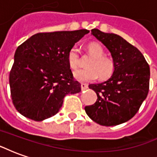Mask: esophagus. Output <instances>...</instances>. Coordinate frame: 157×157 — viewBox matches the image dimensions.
I'll return each instance as SVG.
<instances>
[{"label": "esophagus", "mask_w": 157, "mask_h": 157, "mask_svg": "<svg viewBox=\"0 0 157 157\" xmlns=\"http://www.w3.org/2000/svg\"><path fill=\"white\" fill-rule=\"evenodd\" d=\"M81 86H82V91H84V90H86V89L88 88V86L86 85V84H85V83H82Z\"/></svg>", "instance_id": "obj_1"}]
</instances>
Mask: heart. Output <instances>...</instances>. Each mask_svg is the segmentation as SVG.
<instances>
[{
	"label": "heart",
	"mask_w": 157,
	"mask_h": 157,
	"mask_svg": "<svg viewBox=\"0 0 157 157\" xmlns=\"http://www.w3.org/2000/svg\"><path fill=\"white\" fill-rule=\"evenodd\" d=\"M87 48L93 59L87 65L89 68L80 69L74 72L75 80L82 82H88L97 79L98 75L101 79H107L111 76L115 68L114 62L112 59L103 56L104 49L102 46L98 43H91ZM67 60L71 69H75L78 66L79 55L76 46H73L69 50Z\"/></svg>",
	"instance_id": "obj_1"
}]
</instances>
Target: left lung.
<instances>
[{"instance_id": "left-lung-1", "label": "left lung", "mask_w": 157, "mask_h": 157, "mask_svg": "<svg viewBox=\"0 0 157 157\" xmlns=\"http://www.w3.org/2000/svg\"><path fill=\"white\" fill-rule=\"evenodd\" d=\"M92 34L111 53L115 68L107 81L88 86L98 99L85 107L86 113L100 125L120 124L133 118L146 98L150 67L141 52L121 36L96 29Z\"/></svg>"}]
</instances>
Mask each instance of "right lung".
Returning <instances> with one entry per match:
<instances>
[{
    "mask_svg": "<svg viewBox=\"0 0 157 157\" xmlns=\"http://www.w3.org/2000/svg\"><path fill=\"white\" fill-rule=\"evenodd\" d=\"M88 33L86 29L39 33L17 47L9 82L12 102L22 115L43 121L59 112L65 95L81 92L67 55Z\"/></svg>",
    "mask_w": 157,
    "mask_h": 157,
    "instance_id": "right-lung-1",
    "label": "right lung"
}]
</instances>
